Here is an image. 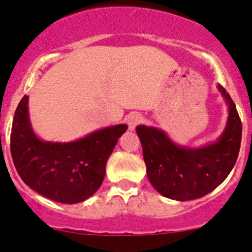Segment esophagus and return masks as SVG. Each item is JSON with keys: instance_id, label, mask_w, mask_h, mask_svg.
Listing matches in <instances>:
<instances>
[{"instance_id": "obj_1", "label": "esophagus", "mask_w": 252, "mask_h": 252, "mask_svg": "<svg viewBox=\"0 0 252 252\" xmlns=\"http://www.w3.org/2000/svg\"><path fill=\"white\" fill-rule=\"evenodd\" d=\"M144 118L141 117L140 114H131L127 119V125H128L129 131H134L135 127H137L139 124L143 123Z\"/></svg>"}]
</instances>
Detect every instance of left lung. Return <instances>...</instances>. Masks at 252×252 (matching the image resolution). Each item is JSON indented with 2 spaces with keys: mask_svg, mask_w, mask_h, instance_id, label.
Listing matches in <instances>:
<instances>
[{
  "mask_svg": "<svg viewBox=\"0 0 252 252\" xmlns=\"http://www.w3.org/2000/svg\"><path fill=\"white\" fill-rule=\"evenodd\" d=\"M218 89L228 106L226 127L216 143L199 149L179 146L156 127L137 126L148 177L159 194L177 201L205 196L228 176L238 158L242 121L222 86Z\"/></svg>",
  "mask_w": 252,
  "mask_h": 252,
  "instance_id": "8db88e82",
  "label": "left lung"
}]
</instances>
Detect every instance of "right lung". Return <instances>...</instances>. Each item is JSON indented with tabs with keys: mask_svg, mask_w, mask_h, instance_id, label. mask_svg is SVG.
<instances>
[{
	"mask_svg": "<svg viewBox=\"0 0 252 252\" xmlns=\"http://www.w3.org/2000/svg\"><path fill=\"white\" fill-rule=\"evenodd\" d=\"M28 96L20 101L10 133V152L16 171L30 188L62 203H78L100 188L106 163L127 125L98 129L70 143L44 141L33 132Z\"/></svg>",
	"mask_w": 252,
	"mask_h": 252,
	"instance_id": "1",
	"label": "right lung"
}]
</instances>
